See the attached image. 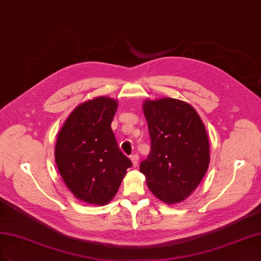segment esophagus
I'll return each mask as SVG.
<instances>
[{"instance_id":"34e87169","label":"esophagus","mask_w":261,"mask_h":261,"mask_svg":"<svg viewBox=\"0 0 261 261\" xmlns=\"http://www.w3.org/2000/svg\"><path fill=\"white\" fill-rule=\"evenodd\" d=\"M130 160H132L133 166L136 167V166L138 165V163H139V158H138V155H137V154H133V155L130 156Z\"/></svg>"}]
</instances>
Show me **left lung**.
Segmentation results:
<instances>
[{
  "instance_id": "obj_1",
  "label": "left lung",
  "mask_w": 261,
  "mask_h": 261,
  "mask_svg": "<svg viewBox=\"0 0 261 261\" xmlns=\"http://www.w3.org/2000/svg\"><path fill=\"white\" fill-rule=\"evenodd\" d=\"M142 110L151 149L140 172L159 200L167 205L180 203L207 172L211 154L205 125L191 105L175 98L147 99Z\"/></svg>"
}]
</instances>
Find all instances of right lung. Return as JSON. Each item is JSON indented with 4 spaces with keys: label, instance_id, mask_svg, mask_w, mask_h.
Returning <instances> with one entry per match:
<instances>
[{
    "label": "right lung",
    "instance_id": "add662e5",
    "mask_svg": "<svg viewBox=\"0 0 261 261\" xmlns=\"http://www.w3.org/2000/svg\"><path fill=\"white\" fill-rule=\"evenodd\" d=\"M116 110L118 100L98 96L75 107L58 133L55 161L60 176L87 204L109 203L132 166L111 129Z\"/></svg>",
    "mask_w": 261,
    "mask_h": 261
}]
</instances>
